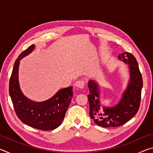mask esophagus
I'll list each match as a JSON object with an SVG mask.
<instances>
[{
  "instance_id": "obj_1",
  "label": "esophagus",
  "mask_w": 153,
  "mask_h": 153,
  "mask_svg": "<svg viewBox=\"0 0 153 153\" xmlns=\"http://www.w3.org/2000/svg\"><path fill=\"white\" fill-rule=\"evenodd\" d=\"M84 85H85V82L84 80H77V81L76 82V84H75L76 87L77 88H80V89L83 88L84 87Z\"/></svg>"
}]
</instances>
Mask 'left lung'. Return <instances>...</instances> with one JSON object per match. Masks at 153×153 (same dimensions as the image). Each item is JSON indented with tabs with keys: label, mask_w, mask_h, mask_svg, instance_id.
<instances>
[{
	"label": "left lung",
	"mask_w": 153,
	"mask_h": 153,
	"mask_svg": "<svg viewBox=\"0 0 153 153\" xmlns=\"http://www.w3.org/2000/svg\"><path fill=\"white\" fill-rule=\"evenodd\" d=\"M118 59L128 64L130 78L122 97L117 105L111 107L101 108L100 90L94 80L88 82L90 94L88 95L90 105V116L97 125L108 127L121 126L128 122L139 109L143 82L142 74L136 58L131 53H123Z\"/></svg>",
	"instance_id": "obj_1"
}]
</instances>
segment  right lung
<instances>
[{"label": "right lung", "mask_w": 153, "mask_h": 153, "mask_svg": "<svg viewBox=\"0 0 153 153\" xmlns=\"http://www.w3.org/2000/svg\"><path fill=\"white\" fill-rule=\"evenodd\" d=\"M35 45L23 51L15 61L9 81V94L18 118L33 128L48 131L61 125L73 97L71 86L59 90L55 96L43 102H34L25 97L19 84L20 60L32 53Z\"/></svg>", "instance_id": "1"}]
</instances>
